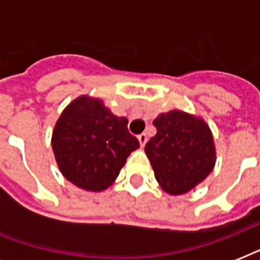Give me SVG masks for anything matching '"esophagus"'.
I'll return each instance as SVG.
<instances>
[{
    "instance_id": "esophagus-1",
    "label": "esophagus",
    "mask_w": 260,
    "mask_h": 260,
    "mask_svg": "<svg viewBox=\"0 0 260 260\" xmlns=\"http://www.w3.org/2000/svg\"><path fill=\"white\" fill-rule=\"evenodd\" d=\"M138 139H139V143H140V146L142 147L146 146V143H147V135L146 134H140L138 136Z\"/></svg>"
}]
</instances>
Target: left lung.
<instances>
[{
	"label": "left lung",
	"mask_w": 260,
	"mask_h": 260,
	"mask_svg": "<svg viewBox=\"0 0 260 260\" xmlns=\"http://www.w3.org/2000/svg\"><path fill=\"white\" fill-rule=\"evenodd\" d=\"M154 125L156 135L144 151L156 181L169 194L189 191L213 170L216 154L209 126L181 110L159 114Z\"/></svg>",
	"instance_id": "left-lung-1"
}]
</instances>
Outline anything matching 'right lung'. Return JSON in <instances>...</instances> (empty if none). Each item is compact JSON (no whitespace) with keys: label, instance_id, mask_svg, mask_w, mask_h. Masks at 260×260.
Instances as JSON below:
<instances>
[{"label":"right lung","instance_id":"right-lung-1","mask_svg":"<svg viewBox=\"0 0 260 260\" xmlns=\"http://www.w3.org/2000/svg\"><path fill=\"white\" fill-rule=\"evenodd\" d=\"M140 143L101 100L78 97L63 110L52 134V150L62 174L90 191L108 189Z\"/></svg>","mask_w":260,"mask_h":260}]
</instances>
